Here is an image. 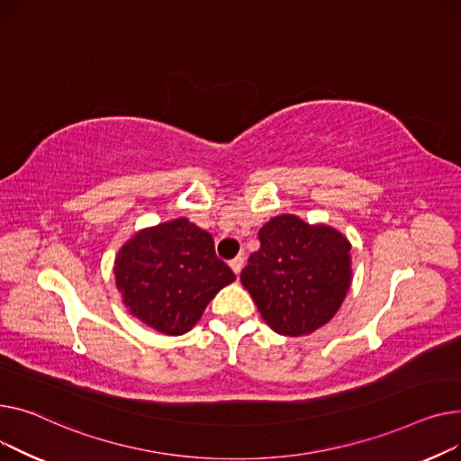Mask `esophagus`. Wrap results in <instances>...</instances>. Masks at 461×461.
Wrapping results in <instances>:
<instances>
[{
  "label": "esophagus",
  "mask_w": 461,
  "mask_h": 461,
  "mask_svg": "<svg viewBox=\"0 0 461 461\" xmlns=\"http://www.w3.org/2000/svg\"><path fill=\"white\" fill-rule=\"evenodd\" d=\"M229 264H230V267H232V272H234L236 276H240L241 267H243V257H236V258H232Z\"/></svg>",
  "instance_id": "1"
}]
</instances>
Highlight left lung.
<instances>
[{"label": "left lung", "mask_w": 461, "mask_h": 461, "mask_svg": "<svg viewBox=\"0 0 461 461\" xmlns=\"http://www.w3.org/2000/svg\"><path fill=\"white\" fill-rule=\"evenodd\" d=\"M240 281L276 333L303 337L337 314L351 285V243L331 225L281 213L258 230Z\"/></svg>", "instance_id": "8db88e82"}]
</instances>
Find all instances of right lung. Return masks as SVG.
Returning <instances> with one entry per match:
<instances>
[{"mask_svg": "<svg viewBox=\"0 0 461 461\" xmlns=\"http://www.w3.org/2000/svg\"><path fill=\"white\" fill-rule=\"evenodd\" d=\"M115 286L133 318L178 337L236 276L215 257L213 238L187 218L135 232L115 255Z\"/></svg>", "mask_w": 461, "mask_h": 461, "instance_id": "right-lung-1", "label": "right lung"}]
</instances>
